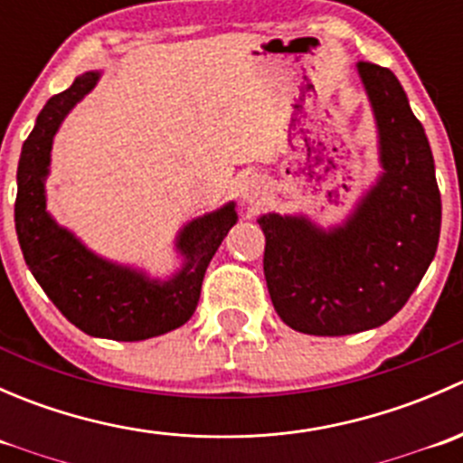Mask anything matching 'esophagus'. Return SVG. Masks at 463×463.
I'll use <instances>...</instances> for the list:
<instances>
[{
  "label": "esophagus",
  "instance_id": "1",
  "mask_svg": "<svg viewBox=\"0 0 463 463\" xmlns=\"http://www.w3.org/2000/svg\"><path fill=\"white\" fill-rule=\"evenodd\" d=\"M264 184H261L260 179H249L244 184V188H241V197H244L246 203H260L261 199H264Z\"/></svg>",
  "mask_w": 463,
  "mask_h": 463
}]
</instances>
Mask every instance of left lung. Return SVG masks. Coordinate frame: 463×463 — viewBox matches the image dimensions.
Returning <instances> with one entry per match:
<instances>
[{"mask_svg": "<svg viewBox=\"0 0 463 463\" xmlns=\"http://www.w3.org/2000/svg\"><path fill=\"white\" fill-rule=\"evenodd\" d=\"M381 172L347 214H260L264 275L284 325L309 335L376 329L399 314L434 260L441 194L423 125L390 69L358 62Z\"/></svg>", "mask_w": 463, "mask_h": 463, "instance_id": "1", "label": "left lung"}]
</instances>
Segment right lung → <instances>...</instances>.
I'll return each mask as SVG.
<instances>
[{
	"mask_svg": "<svg viewBox=\"0 0 463 463\" xmlns=\"http://www.w3.org/2000/svg\"><path fill=\"white\" fill-rule=\"evenodd\" d=\"M100 76L102 71H85L37 114L17 165L15 231L33 278L64 318L93 338L134 343L179 329L193 318L205 269L237 223V203L219 205L179 228V266L165 278L102 258L76 232L60 226L46 208L51 149L60 125Z\"/></svg>",
	"mask_w": 463,
	"mask_h": 463,
	"instance_id": "add662e5",
	"label": "right lung"
}]
</instances>
